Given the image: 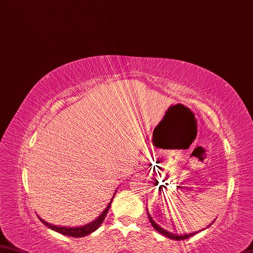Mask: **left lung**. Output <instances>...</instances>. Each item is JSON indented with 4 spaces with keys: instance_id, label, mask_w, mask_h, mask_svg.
Returning a JSON list of instances; mask_svg holds the SVG:
<instances>
[{
    "instance_id": "obj_1",
    "label": "left lung",
    "mask_w": 253,
    "mask_h": 253,
    "mask_svg": "<svg viewBox=\"0 0 253 253\" xmlns=\"http://www.w3.org/2000/svg\"><path fill=\"white\" fill-rule=\"evenodd\" d=\"M147 216H149L151 225L153 226L154 229H155L156 231H159L160 233H162V235H163V236L169 238V239H173V240H184V239H187V238L192 237V236H194V235H196V233L198 232V231H196V232H193V233H188V235H173V233H170V232H169V231L164 230L163 228L157 225V223L153 220V219H152V217H151V215L149 213V211H147Z\"/></svg>"
}]
</instances>
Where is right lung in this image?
I'll list each match as a JSON object with an SVG mask.
<instances>
[{"label": "right lung", "instance_id": "1", "mask_svg": "<svg viewBox=\"0 0 253 253\" xmlns=\"http://www.w3.org/2000/svg\"><path fill=\"white\" fill-rule=\"evenodd\" d=\"M114 195H116V194H114ZM114 195H113V197H114ZM112 199H113V198H112ZM112 199H111V202L109 203L107 208L104 209V211L101 212V215H100L97 219H94L93 221L89 222V223H87V225L82 226V227H76V228H73V227H70V228H68V227H57V226H52V225H50V223L44 221V220H42V219H41V218H40V219H41V221H42V223H44L45 226L50 228L51 230H54V231H57V232L61 233V235L69 236V237H74V238L84 237V236L89 235V233L96 231V230L98 229V228L100 227V225H101L102 221L104 220V218H106V216H107L108 211H109V208H110V206H111Z\"/></svg>", "mask_w": 253, "mask_h": 253}]
</instances>
